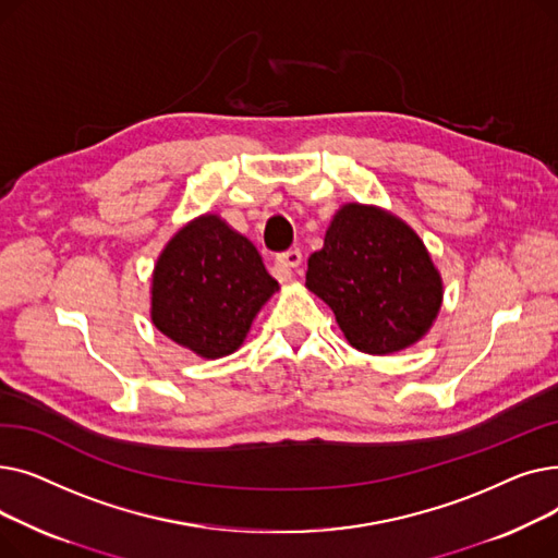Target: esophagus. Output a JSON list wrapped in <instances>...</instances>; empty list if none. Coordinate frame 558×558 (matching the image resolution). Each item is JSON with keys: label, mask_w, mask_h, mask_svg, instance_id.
I'll list each match as a JSON object with an SVG mask.
<instances>
[{"label": "esophagus", "mask_w": 558, "mask_h": 558, "mask_svg": "<svg viewBox=\"0 0 558 558\" xmlns=\"http://www.w3.org/2000/svg\"><path fill=\"white\" fill-rule=\"evenodd\" d=\"M301 259H303V253L299 248H289V251H282L276 255V264L287 276H291V269L299 267Z\"/></svg>", "instance_id": "esophagus-1"}]
</instances>
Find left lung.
<instances>
[{"instance_id": "8db88e82", "label": "left lung", "mask_w": 558, "mask_h": 558, "mask_svg": "<svg viewBox=\"0 0 558 558\" xmlns=\"http://www.w3.org/2000/svg\"><path fill=\"white\" fill-rule=\"evenodd\" d=\"M305 284L330 305L350 345L368 355L416 343L444 299L441 276L418 234L360 203L335 215L324 248L307 259Z\"/></svg>"}]
</instances>
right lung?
I'll list each match as a JSON object with an SVG mask.
<instances>
[{"label":"right lung","mask_w":558,"mask_h":558,"mask_svg":"<svg viewBox=\"0 0 558 558\" xmlns=\"http://www.w3.org/2000/svg\"><path fill=\"white\" fill-rule=\"evenodd\" d=\"M276 289L244 234L205 215L175 232L158 257L151 318L171 341L217 360L242 345Z\"/></svg>","instance_id":"1"}]
</instances>
